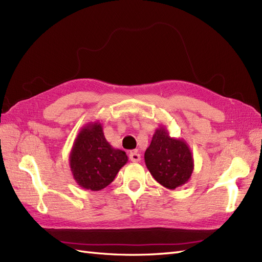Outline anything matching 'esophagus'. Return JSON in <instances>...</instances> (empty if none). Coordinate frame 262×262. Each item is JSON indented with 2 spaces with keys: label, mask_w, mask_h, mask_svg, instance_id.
Segmentation results:
<instances>
[{
  "label": "esophagus",
  "mask_w": 262,
  "mask_h": 262,
  "mask_svg": "<svg viewBox=\"0 0 262 262\" xmlns=\"http://www.w3.org/2000/svg\"><path fill=\"white\" fill-rule=\"evenodd\" d=\"M129 158H130V160H131L132 162H140L141 155H140L137 151H132V152H130V154H129Z\"/></svg>",
  "instance_id": "obj_1"
}]
</instances>
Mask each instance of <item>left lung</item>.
Listing matches in <instances>:
<instances>
[{
	"instance_id": "left-lung-1",
	"label": "left lung",
	"mask_w": 262,
	"mask_h": 262,
	"mask_svg": "<svg viewBox=\"0 0 262 262\" xmlns=\"http://www.w3.org/2000/svg\"><path fill=\"white\" fill-rule=\"evenodd\" d=\"M145 165L161 185L175 189L187 183L194 169V160L183 139L169 137L165 126L155 130L144 153Z\"/></svg>"
}]
</instances>
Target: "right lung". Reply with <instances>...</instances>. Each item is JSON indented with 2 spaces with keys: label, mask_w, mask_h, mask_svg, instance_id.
Wrapping results in <instances>:
<instances>
[{
  "label": "right lung",
  "mask_w": 262,
  "mask_h": 262,
  "mask_svg": "<svg viewBox=\"0 0 262 262\" xmlns=\"http://www.w3.org/2000/svg\"><path fill=\"white\" fill-rule=\"evenodd\" d=\"M126 162L125 152L112 147L105 140L99 121L81 128L69 155L74 180L80 187L90 190L107 187Z\"/></svg>",
  "instance_id": "obj_1"
}]
</instances>
